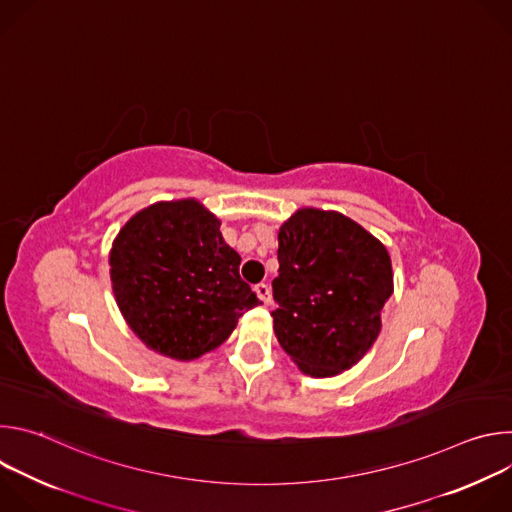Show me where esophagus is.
Masks as SVG:
<instances>
[{"instance_id":"34e87169","label":"esophagus","mask_w":512,"mask_h":512,"mask_svg":"<svg viewBox=\"0 0 512 512\" xmlns=\"http://www.w3.org/2000/svg\"><path fill=\"white\" fill-rule=\"evenodd\" d=\"M255 294H257V298H259L265 306L271 304V289H269V285H265V283L255 285Z\"/></svg>"}]
</instances>
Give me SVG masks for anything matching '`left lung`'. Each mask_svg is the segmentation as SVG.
<instances>
[{
	"mask_svg": "<svg viewBox=\"0 0 512 512\" xmlns=\"http://www.w3.org/2000/svg\"><path fill=\"white\" fill-rule=\"evenodd\" d=\"M273 330L304 375L348 371L381 332L393 294L387 247L336 210L300 208L279 227Z\"/></svg>",
	"mask_w": 512,
	"mask_h": 512,
	"instance_id": "left-lung-1",
	"label": "left lung"
}]
</instances>
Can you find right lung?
<instances>
[{
	"instance_id": "obj_1",
	"label": "right lung",
	"mask_w": 512,
	"mask_h": 512,
	"mask_svg": "<svg viewBox=\"0 0 512 512\" xmlns=\"http://www.w3.org/2000/svg\"><path fill=\"white\" fill-rule=\"evenodd\" d=\"M115 302L150 350L194 360L221 346L259 306L241 257L200 200H164L135 212L109 253Z\"/></svg>"
}]
</instances>
